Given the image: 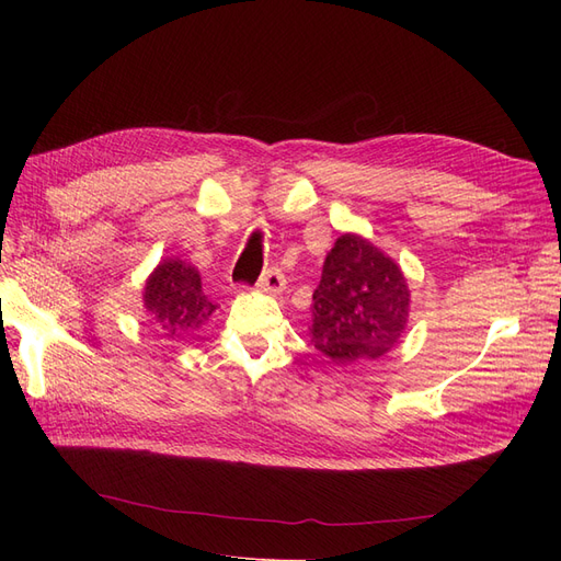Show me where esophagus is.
<instances>
[{
  "mask_svg": "<svg viewBox=\"0 0 561 561\" xmlns=\"http://www.w3.org/2000/svg\"><path fill=\"white\" fill-rule=\"evenodd\" d=\"M257 287H260L262 293L280 295V293L285 290V276H283V271H280L278 266L266 268L264 274H262V278H260V283H257Z\"/></svg>",
  "mask_w": 561,
  "mask_h": 561,
  "instance_id": "1",
  "label": "esophagus"
}]
</instances>
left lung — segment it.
<instances>
[{
  "label": "left lung",
  "instance_id": "8db88e82",
  "mask_svg": "<svg viewBox=\"0 0 561 561\" xmlns=\"http://www.w3.org/2000/svg\"><path fill=\"white\" fill-rule=\"evenodd\" d=\"M407 316L400 266L360 236L336 239L313 293L316 348L339 363L379 358L398 344Z\"/></svg>",
  "mask_w": 561,
  "mask_h": 561
}]
</instances>
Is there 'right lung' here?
Segmentation results:
<instances>
[{"mask_svg": "<svg viewBox=\"0 0 561 561\" xmlns=\"http://www.w3.org/2000/svg\"><path fill=\"white\" fill-rule=\"evenodd\" d=\"M145 309L165 336H182L206 325L215 304L203 295L201 276L194 266L168 260L157 266L145 285Z\"/></svg>", "mask_w": 561, "mask_h": 561, "instance_id": "add662e5", "label": "right lung"}]
</instances>
